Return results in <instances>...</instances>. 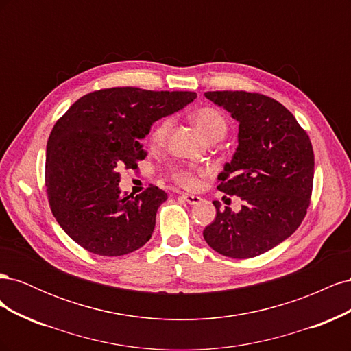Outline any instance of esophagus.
Wrapping results in <instances>:
<instances>
[{
    "mask_svg": "<svg viewBox=\"0 0 351 351\" xmlns=\"http://www.w3.org/2000/svg\"><path fill=\"white\" fill-rule=\"evenodd\" d=\"M182 197L183 200H186L187 204H190V205H196V204H199V202L202 200L199 196H196V195H182L180 196Z\"/></svg>",
    "mask_w": 351,
    "mask_h": 351,
    "instance_id": "esophagus-1",
    "label": "esophagus"
}]
</instances>
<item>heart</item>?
<instances>
[{"label": "heart", "instance_id": "1", "mask_svg": "<svg viewBox=\"0 0 351 351\" xmlns=\"http://www.w3.org/2000/svg\"><path fill=\"white\" fill-rule=\"evenodd\" d=\"M192 120L197 129L204 133L208 141H221L228 132V121L226 115L214 107H202L192 114ZM173 125L171 117H164L159 120L151 130V142L156 146L165 143ZM205 168H178L171 174V180L184 189H196L199 184V177L206 176Z\"/></svg>", "mask_w": 351, "mask_h": 351}]
</instances>
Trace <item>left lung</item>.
Listing matches in <instances>:
<instances>
[{
    "mask_svg": "<svg viewBox=\"0 0 351 351\" xmlns=\"http://www.w3.org/2000/svg\"><path fill=\"white\" fill-rule=\"evenodd\" d=\"M205 97L240 123L239 147L218 174V190L239 196L243 205L234 214L214 200L217 217L204 237L224 256H259L289 239L306 217L313 189L312 142L294 115L267 95L215 90Z\"/></svg>",
    "mask_w": 351,
    "mask_h": 351,
    "instance_id": "1",
    "label": "left lung"
}]
</instances>
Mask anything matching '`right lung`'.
Returning a JSON list of instances; mask_svg holds the SVG:
<instances>
[{"mask_svg":"<svg viewBox=\"0 0 351 351\" xmlns=\"http://www.w3.org/2000/svg\"><path fill=\"white\" fill-rule=\"evenodd\" d=\"M195 92L108 88L74 102L47 143L45 187L52 215L79 246L101 256L142 247L155 228L167 193L149 184L121 195L120 171L146 158L141 141L161 117L182 110Z\"/></svg>","mask_w":351,"mask_h":351,"instance_id":"1","label":"right lung"}]
</instances>
